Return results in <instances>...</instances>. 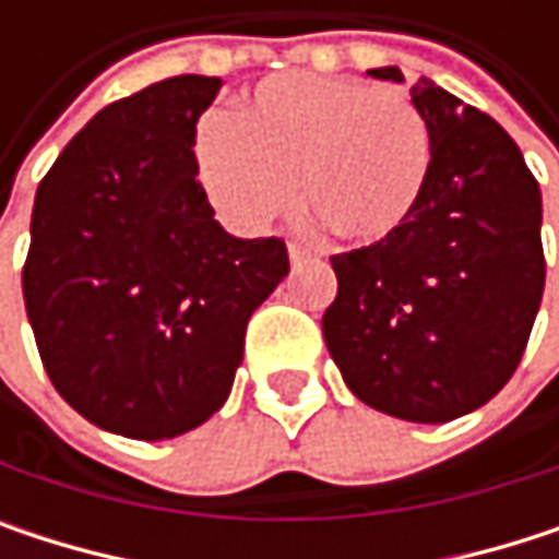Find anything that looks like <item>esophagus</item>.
I'll list each match as a JSON object with an SVG mask.
<instances>
[{"label": "esophagus", "instance_id": "34e87169", "mask_svg": "<svg viewBox=\"0 0 559 559\" xmlns=\"http://www.w3.org/2000/svg\"><path fill=\"white\" fill-rule=\"evenodd\" d=\"M313 262H320V255H317V252H310V249H304V246L290 242V269H294V272H297V269H304V265H313Z\"/></svg>", "mask_w": 559, "mask_h": 559}]
</instances>
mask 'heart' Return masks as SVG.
Masks as SVG:
<instances>
[{"label":"heart","mask_w":559,"mask_h":559,"mask_svg":"<svg viewBox=\"0 0 559 559\" xmlns=\"http://www.w3.org/2000/svg\"><path fill=\"white\" fill-rule=\"evenodd\" d=\"M200 180L216 210L262 229L297 197L349 242L397 233L427 183L430 132L414 103L366 80L278 73L262 80L236 119L197 139Z\"/></svg>","instance_id":"heart-1"}]
</instances>
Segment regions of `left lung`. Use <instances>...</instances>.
<instances>
[{
    "instance_id": "obj_1",
    "label": "left lung",
    "mask_w": 559,
    "mask_h": 559,
    "mask_svg": "<svg viewBox=\"0 0 559 559\" xmlns=\"http://www.w3.org/2000/svg\"><path fill=\"white\" fill-rule=\"evenodd\" d=\"M411 103L430 132L424 193L389 239L330 259L323 340L359 401L447 424L492 401L524 356L547 272L540 187L492 116L427 76Z\"/></svg>"
}]
</instances>
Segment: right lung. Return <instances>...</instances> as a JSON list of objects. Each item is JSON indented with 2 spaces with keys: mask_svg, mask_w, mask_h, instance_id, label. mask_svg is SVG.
Wrapping results in <instances>:
<instances>
[{
  "mask_svg": "<svg viewBox=\"0 0 559 559\" xmlns=\"http://www.w3.org/2000/svg\"><path fill=\"white\" fill-rule=\"evenodd\" d=\"M223 80L180 73L99 109L35 193L22 294L57 394L90 424L168 440L229 397L287 246L236 239L193 155Z\"/></svg>",
  "mask_w": 559,
  "mask_h": 559,
  "instance_id": "obj_1",
  "label": "right lung"
}]
</instances>
